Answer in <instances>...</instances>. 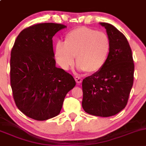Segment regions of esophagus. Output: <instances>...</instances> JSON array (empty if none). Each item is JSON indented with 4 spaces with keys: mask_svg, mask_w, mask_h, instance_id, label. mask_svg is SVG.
I'll return each mask as SVG.
<instances>
[{
    "mask_svg": "<svg viewBox=\"0 0 146 146\" xmlns=\"http://www.w3.org/2000/svg\"><path fill=\"white\" fill-rule=\"evenodd\" d=\"M75 80L76 81V82H77L78 84H80L81 82H82V78H80V77H78V76H76V77H75Z\"/></svg>",
    "mask_w": 146,
    "mask_h": 146,
    "instance_id": "esophagus-1",
    "label": "esophagus"
}]
</instances>
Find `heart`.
<instances>
[{"mask_svg":"<svg viewBox=\"0 0 146 146\" xmlns=\"http://www.w3.org/2000/svg\"><path fill=\"white\" fill-rule=\"evenodd\" d=\"M110 46V40L106 33L80 27L66 33L64 43L56 42L54 58L61 68L68 70L74 64L76 56L79 70L96 73L105 65Z\"/></svg>","mask_w":146,"mask_h":146,"instance_id":"heart-1","label":"heart"}]
</instances>
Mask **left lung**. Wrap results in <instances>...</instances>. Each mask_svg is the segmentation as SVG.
Listing matches in <instances>:
<instances>
[{
  "instance_id": "obj_1",
  "label": "left lung",
  "mask_w": 146,
  "mask_h": 146,
  "mask_svg": "<svg viewBox=\"0 0 146 146\" xmlns=\"http://www.w3.org/2000/svg\"><path fill=\"white\" fill-rule=\"evenodd\" d=\"M100 24L106 29L110 50L105 65L82 81V106L86 113L110 117L125 108L134 82V64L127 39L114 26Z\"/></svg>"
}]
</instances>
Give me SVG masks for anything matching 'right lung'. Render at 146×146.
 <instances>
[{"label": "right lung", "instance_id": "add662e5", "mask_svg": "<svg viewBox=\"0 0 146 146\" xmlns=\"http://www.w3.org/2000/svg\"><path fill=\"white\" fill-rule=\"evenodd\" d=\"M65 25L37 24L21 31L10 57V84L15 104L39 121L58 115L66 94L76 85L70 74L56 67L52 38Z\"/></svg>", "mask_w": 146, "mask_h": 146}]
</instances>
